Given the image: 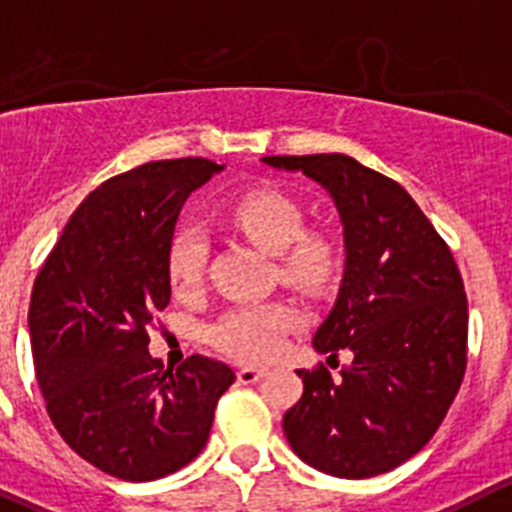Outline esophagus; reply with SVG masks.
Here are the masks:
<instances>
[{
    "label": "esophagus",
    "instance_id": "esophagus-1",
    "mask_svg": "<svg viewBox=\"0 0 512 512\" xmlns=\"http://www.w3.org/2000/svg\"><path fill=\"white\" fill-rule=\"evenodd\" d=\"M266 374V369H259V367H241L238 369V382L241 384H253V382H259L261 377Z\"/></svg>",
    "mask_w": 512,
    "mask_h": 512
}]
</instances>
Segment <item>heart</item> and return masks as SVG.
Listing matches in <instances>:
<instances>
[{"label": "heart", "mask_w": 512, "mask_h": 512, "mask_svg": "<svg viewBox=\"0 0 512 512\" xmlns=\"http://www.w3.org/2000/svg\"><path fill=\"white\" fill-rule=\"evenodd\" d=\"M233 226L256 246L281 253V274L301 286H316L332 274L334 251L329 241L304 231V218L291 198L276 191H251L228 206ZM206 236L196 226L175 231L168 246V279L175 291H191L201 284L206 269ZM299 321L294 306L284 301L241 304L228 309L208 326V342L218 352L241 362H266L284 344L286 332Z\"/></svg>", "instance_id": "heart-1"}]
</instances>
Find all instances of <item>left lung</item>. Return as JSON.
Returning a JSON list of instances; mask_svg holds the SVG:
<instances>
[{
    "mask_svg": "<svg viewBox=\"0 0 512 512\" xmlns=\"http://www.w3.org/2000/svg\"><path fill=\"white\" fill-rule=\"evenodd\" d=\"M304 173L334 201L344 276L314 334L319 354L352 352L332 379L296 369L304 394L284 415L291 450L334 478L394 470L445 420L467 364V299L450 248L410 193L342 153L269 155Z\"/></svg>",
    "mask_w": 512,
    "mask_h": 512,
    "instance_id": "1",
    "label": "left lung"
}]
</instances>
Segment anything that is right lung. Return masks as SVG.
I'll use <instances>...</instances> for the list:
<instances>
[{"mask_svg": "<svg viewBox=\"0 0 512 512\" xmlns=\"http://www.w3.org/2000/svg\"><path fill=\"white\" fill-rule=\"evenodd\" d=\"M223 165L155 160L105 180L80 203L34 279V372L62 440L97 470L148 483L206 447L228 364L150 357L148 326L170 301L168 246L196 188Z\"/></svg>", "mask_w": 512, "mask_h": 512, "instance_id": "right-lung-1", "label": "right lung"}]
</instances>
